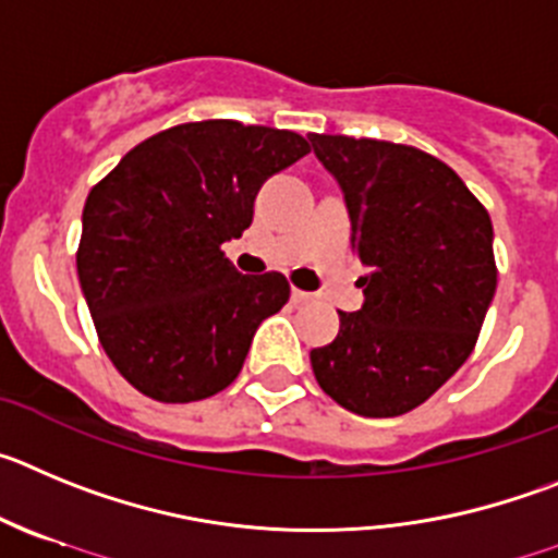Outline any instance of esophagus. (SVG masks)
I'll return each instance as SVG.
<instances>
[{"instance_id": "obj_1", "label": "esophagus", "mask_w": 558, "mask_h": 558, "mask_svg": "<svg viewBox=\"0 0 558 558\" xmlns=\"http://www.w3.org/2000/svg\"><path fill=\"white\" fill-rule=\"evenodd\" d=\"M291 300H294V303H311V300H314V294H311V291H300V289H291Z\"/></svg>"}]
</instances>
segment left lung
Returning a JSON list of instances; mask_svg holds the SVG:
<instances>
[{
	"label": "left lung",
	"instance_id": "8db88e82",
	"mask_svg": "<svg viewBox=\"0 0 558 558\" xmlns=\"http://www.w3.org/2000/svg\"><path fill=\"white\" fill-rule=\"evenodd\" d=\"M308 138L344 194L350 242L366 267L364 305L339 311V336L311 350L316 384L353 414H405L473 353L498 286L492 219L464 180L423 149Z\"/></svg>",
	"mask_w": 558,
	"mask_h": 558
}]
</instances>
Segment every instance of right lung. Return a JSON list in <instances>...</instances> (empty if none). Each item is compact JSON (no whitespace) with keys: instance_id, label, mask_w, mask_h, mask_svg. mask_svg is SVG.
I'll return each mask as SVG.
<instances>
[{"instance_id":"1","label":"right lung","mask_w":558,"mask_h":558,"mask_svg":"<svg viewBox=\"0 0 558 558\" xmlns=\"http://www.w3.org/2000/svg\"><path fill=\"white\" fill-rule=\"evenodd\" d=\"M308 153L291 130L208 119L153 135L94 185L80 286L105 353L142 395L194 403L242 373L289 283L242 275L222 244L250 228L260 185Z\"/></svg>"}]
</instances>
